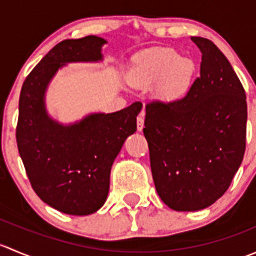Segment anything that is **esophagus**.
Returning <instances> with one entry per match:
<instances>
[{"mask_svg":"<svg viewBox=\"0 0 256 256\" xmlns=\"http://www.w3.org/2000/svg\"><path fill=\"white\" fill-rule=\"evenodd\" d=\"M144 112L142 110L140 115L138 116V131H142V128H144Z\"/></svg>","mask_w":256,"mask_h":256,"instance_id":"esophagus-1","label":"esophagus"}]
</instances>
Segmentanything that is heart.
<instances>
[{
    "label": "heart",
    "mask_w": 256,
    "mask_h": 256,
    "mask_svg": "<svg viewBox=\"0 0 256 256\" xmlns=\"http://www.w3.org/2000/svg\"><path fill=\"white\" fill-rule=\"evenodd\" d=\"M196 73L192 59L182 58L174 49L154 48L134 59L128 80L138 86L154 82V96L162 102H176L190 89Z\"/></svg>",
    "instance_id": "1"
}]
</instances>
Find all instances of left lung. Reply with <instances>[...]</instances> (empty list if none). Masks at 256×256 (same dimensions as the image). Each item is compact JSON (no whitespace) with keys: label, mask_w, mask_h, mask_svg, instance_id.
<instances>
[{"label":"left lung","mask_w":256,"mask_h":256,"mask_svg":"<svg viewBox=\"0 0 256 256\" xmlns=\"http://www.w3.org/2000/svg\"><path fill=\"white\" fill-rule=\"evenodd\" d=\"M192 40L202 52L200 76L182 99L148 102L144 128L154 187L178 212L207 208L226 192L246 140V96L236 72L213 42Z\"/></svg>","instance_id":"obj_1"}]
</instances>
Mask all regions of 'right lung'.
Here are the masks:
<instances>
[{
	"mask_svg": "<svg viewBox=\"0 0 256 256\" xmlns=\"http://www.w3.org/2000/svg\"><path fill=\"white\" fill-rule=\"evenodd\" d=\"M105 43L96 36L62 40L28 74L20 95L16 138L30 186L43 202L72 216H88L102 207L112 162L136 131L142 104L90 114L64 126L48 116L44 94L64 64L102 60Z\"/></svg>",
	"mask_w": 256,
	"mask_h": 256,
	"instance_id": "1",
	"label": "right lung"
}]
</instances>
